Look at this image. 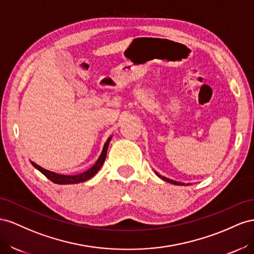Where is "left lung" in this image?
<instances>
[{
    "label": "left lung",
    "instance_id": "8db88e82",
    "mask_svg": "<svg viewBox=\"0 0 254 254\" xmlns=\"http://www.w3.org/2000/svg\"><path fill=\"white\" fill-rule=\"evenodd\" d=\"M155 173H156V176H157V177H159V178H161V179H163L164 181H166V182H169V183H171V184H175V185H184V184H182V183L177 182V181H173V180H170V179H168V178L162 177L161 175H158L157 172H155ZM187 185H190V184H187Z\"/></svg>",
    "mask_w": 254,
    "mask_h": 254
}]
</instances>
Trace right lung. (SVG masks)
Returning a JSON list of instances; mask_svg holds the SVG:
<instances>
[{"instance_id": "1", "label": "right lung", "mask_w": 254, "mask_h": 254, "mask_svg": "<svg viewBox=\"0 0 254 254\" xmlns=\"http://www.w3.org/2000/svg\"><path fill=\"white\" fill-rule=\"evenodd\" d=\"M111 139H112V137H110V138H108L107 141L105 142L103 150H102V153H101V155H100L98 161L96 162V164L93 165L90 169H88L83 173H79V175H75V176L59 175V173H55L53 171H49L45 168L40 167L39 165L35 164L34 162H31V163L36 169H38L42 173V175H45L50 181H52L53 183H56V184H76V183H81V182H84V181L89 180L90 178L95 176L96 173L99 171V169L101 168V166L103 165V163L105 161V157H106V152H107L108 144H110Z\"/></svg>"}]
</instances>
